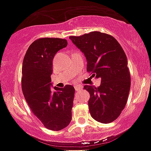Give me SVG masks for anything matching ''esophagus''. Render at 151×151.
<instances>
[{"instance_id": "obj_1", "label": "esophagus", "mask_w": 151, "mask_h": 151, "mask_svg": "<svg viewBox=\"0 0 151 151\" xmlns=\"http://www.w3.org/2000/svg\"><path fill=\"white\" fill-rule=\"evenodd\" d=\"M83 88V87L82 86H78V85H74V89L76 90V91H80V89H82Z\"/></svg>"}]
</instances>
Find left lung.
<instances>
[{
	"mask_svg": "<svg viewBox=\"0 0 151 151\" xmlns=\"http://www.w3.org/2000/svg\"><path fill=\"white\" fill-rule=\"evenodd\" d=\"M69 39L84 53L88 72L101 79L98 88L84 86L90 93L91 117L102 123L115 121L126 106L131 86L127 58L122 47L113 36L99 31Z\"/></svg>",
	"mask_w": 151,
	"mask_h": 151,
	"instance_id": "8db88e82",
	"label": "left lung"
}]
</instances>
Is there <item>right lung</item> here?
Here are the masks:
<instances>
[{"mask_svg": "<svg viewBox=\"0 0 151 151\" xmlns=\"http://www.w3.org/2000/svg\"><path fill=\"white\" fill-rule=\"evenodd\" d=\"M68 45L66 39L41 38L28 47L22 68V90L29 107L47 129L60 131L71 121L72 85L50 87L55 55Z\"/></svg>", "mask_w": 151, "mask_h": 151, "instance_id": "right-lung-1", "label": "right lung"}]
</instances>
